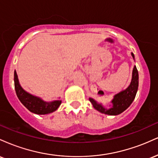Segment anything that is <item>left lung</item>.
Here are the masks:
<instances>
[{
  "instance_id": "1",
  "label": "left lung",
  "mask_w": 158,
  "mask_h": 158,
  "mask_svg": "<svg viewBox=\"0 0 158 158\" xmlns=\"http://www.w3.org/2000/svg\"><path fill=\"white\" fill-rule=\"evenodd\" d=\"M131 56L135 59V56L131 52ZM139 84V75L136 66L134 67L132 71L131 81L126 89L114 96L108 108H106L100 103H98L92 98H89L90 102L92 103L94 108L101 113L108 115H118L128 108L135 99Z\"/></svg>"
}]
</instances>
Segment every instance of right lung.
I'll use <instances>...</instances> for the list:
<instances>
[{
	"label": "right lung",
	"mask_w": 158,
	"mask_h": 158,
	"mask_svg": "<svg viewBox=\"0 0 158 158\" xmlns=\"http://www.w3.org/2000/svg\"><path fill=\"white\" fill-rule=\"evenodd\" d=\"M14 81H15V89L18 98L23 106L32 113L36 114H48L52 113L57 110L61 105V100H55L50 102H44L41 98L25 91L19 84L15 70L14 72Z\"/></svg>",
	"instance_id": "1"
}]
</instances>
